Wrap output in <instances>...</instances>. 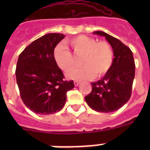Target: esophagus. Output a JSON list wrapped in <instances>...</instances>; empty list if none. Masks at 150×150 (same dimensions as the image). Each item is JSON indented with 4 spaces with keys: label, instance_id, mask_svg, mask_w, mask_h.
Listing matches in <instances>:
<instances>
[{
    "label": "esophagus",
    "instance_id": "esophagus-1",
    "mask_svg": "<svg viewBox=\"0 0 150 150\" xmlns=\"http://www.w3.org/2000/svg\"><path fill=\"white\" fill-rule=\"evenodd\" d=\"M79 83H80L79 81H77V80H75V82H74V84H75V86H78L79 85Z\"/></svg>",
    "mask_w": 150,
    "mask_h": 150
}]
</instances>
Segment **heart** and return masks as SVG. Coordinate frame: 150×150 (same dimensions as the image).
I'll return each instance as SVG.
<instances>
[{
    "label": "heart",
    "instance_id": "obj_1",
    "mask_svg": "<svg viewBox=\"0 0 150 150\" xmlns=\"http://www.w3.org/2000/svg\"><path fill=\"white\" fill-rule=\"evenodd\" d=\"M72 47L74 54L81 57L82 68L74 69L67 76L72 79H88L101 77L106 75L114 63V50L107 41H97L89 36H76L68 41ZM54 59L55 63L61 70L68 72L75 64L72 54L62 44L54 48Z\"/></svg>",
    "mask_w": 150,
    "mask_h": 150
}]
</instances>
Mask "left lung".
Instances as JSON below:
<instances>
[{"mask_svg":"<svg viewBox=\"0 0 150 150\" xmlns=\"http://www.w3.org/2000/svg\"><path fill=\"white\" fill-rule=\"evenodd\" d=\"M94 34L104 36L114 50L110 70L97 82H92L91 93L85 97L92 109L102 113L116 111L131 97L135 64L130 48L121 41L102 31Z\"/></svg>","mask_w":150,"mask_h":150,"instance_id":"8db88e82","label":"left lung"}]
</instances>
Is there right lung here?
Listing matches in <instances>:
<instances>
[{
    "mask_svg": "<svg viewBox=\"0 0 150 150\" xmlns=\"http://www.w3.org/2000/svg\"><path fill=\"white\" fill-rule=\"evenodd\" d=\"M64 34L48 33L29 44L20 54L15 70L22 101L37 114L60 111L66 93L75 87L73 81L64 79L62 71L54 59V50Z\"/></svg>",
    "mask_w": 150,
    "mask_h": 150,
    "instance_id": "right-lung-1",
    "label": "right lung"
}]
</instances>
